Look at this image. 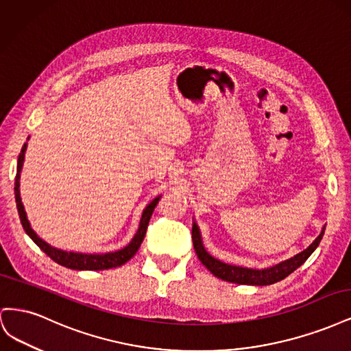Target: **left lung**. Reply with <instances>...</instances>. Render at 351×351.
Instances as JSON below:
<instances>
[{"mask_svg":"<svg viewBox=\"0 0 351 351\" xmlns=\"http://www.w3.org/2000/svg\"><path fill=\"white\" fill-rule=\"evenodd\" d=\"M325 227L322 228L321 234L315 239V241L311 244L306 250L300 252L299 254H295L294 258L284 261L275 267L267 268V269H247V268H241V267H234V265H228V263H222L221 261H217L215 258H212L210 254L205 250L204 244H202L200 240V232L196 224H193L192 228V239H193V246L196 250V254L199 261L205 265L208 271H210L215 277L230 281V282H236V284H247V285H269L277 281L284 280L285 277H289L291 272H294L297 268L300 267L306 262V259L311 256L313 250L317 247V244L321 243L322 236H324Z\"/></svg>","mask_w":351,"mask_h":351,"instance_id":"8db88e82","label":"left lung"}]
</instances>
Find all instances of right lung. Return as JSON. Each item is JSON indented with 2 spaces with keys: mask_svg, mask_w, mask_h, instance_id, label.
<instances>
[{
  "mask_svg": "<svg viewBox=\"0 0 351 351\" xmlns=\"http://www.w3.org/2000/svg\"><path fill=\"white\" fill-rule=\"evenodd\" d=\"M26 143L23 145L22 151H20L19 159H17V174H16V183H14V196H16V204H17V210H19V217L20 221H22V226L25 231L27 232V236L34 240L40 250H44L48 256L57 262L58 265H62V267L70 268V269H77V271H102V269H111L121 267L127 261H130L136 252L139 250L141 244L145 239L147 224H149V219L152 217V212L158 204L159 197L152 200L149 205L146 206L142 214V219L139 224V230H137L136 236L133 240L129 243V246H125L124 249L119 252H112V253H105V254H83V253H73V252H64V250H58L56 247H51L48 243H45L42 239L36 236V232L30 228L29 221L26 218V212L22 204V199H20V190H19V180H20V171H22L23 161H25V152H26Z\"/></svg>",
  "mask_w": 351,
  "mask_h": 351,
  "instance_id": "obj_1",
  "label": "right lung"
}]
</instances>
